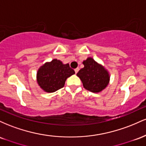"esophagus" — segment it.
I'll list each match as a JSON object with an SVG mask.
<instances>
[{"instance_id":"34e87169","label":"esophagus","mask_w":146,"mask_h":146,"mask_svg":"<svg viewBox=\"0 0 146 146\" xmlns=\"http://www.w3.org/2000/svg\"><path fill=\"white\" fill-rule=\"evenodd\" d=\"M79 70H80V68H75V73H78V72L79 71Z\"/></svg>"}]
</instances>
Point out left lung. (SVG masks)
Returning <instances> with one entry per match:
<instances>
[{"label": "left lung", "instance_id": "1", "mask_svg": "<svg viewBox=\"0 0 146 146\" xmlns=\"http://www.w3.org/2000/svg\"><path fill=\"white\" fill-rule=\"evenodd\" d=\"M84 67L77 73L84 88L93 93H100L105 89L110 81V75L103 66L92 58L83 61Z\"/></svg>", "mask_w": 146, "mask_h": 146}]
</instances>
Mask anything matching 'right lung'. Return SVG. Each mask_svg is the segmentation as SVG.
<instances>
[{
    "label": "right lung",
    "instance_id": "obj_1",
    "mask_svg": "<svg viewBox=\"0 0 146 146\" xmlns=\"http://www.w3.org/2000/svg\"><path fill=\"white\" fill-rule=\"evenodd\" d=\"M75 74L69 64H64L59 60L46 62L37 72V82L46 93H53L63 88L66 79Z\"/></svg>",
    "mask_w": 146,
    "mask_h": 146
}]
</instances>
